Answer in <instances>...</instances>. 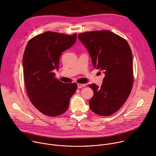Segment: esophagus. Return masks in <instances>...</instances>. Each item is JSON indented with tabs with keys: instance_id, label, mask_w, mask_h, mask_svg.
<instances>
[{
	"instance_id": "obj_1",
	"label": "esophagus",
	"mask_w": 156,
	"mask_h": 156,
	"mask_svg": "<svg viewBox=\"0 0 156 156\" xmlns=\"http://www.w3.org/2000/svg\"><path fill=\"white\" fill-rule=\"evenodd\" d=\"M86 86V84H81V83H78V87L81 88L83 87H84Z\"/></svg>"
}]
</instances>
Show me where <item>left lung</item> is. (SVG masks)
I'll return each mask as SVG.
<instances>
[{"instance_id": "8db88e82", "label": "left lung", "mask_w": 156, "mask_h": 156, "mask_svg": "<svg viewBox=\"0 0 156 156\" xmlns=\"http://www.w3.org/2000/svg\"><path fill=\"white\" fill-rule=\"evenodd\" d=\"M80 40L90 53L93 66L105 73L99 87L89 85L94 92L89 102L95 114L109 116L115 113L126 102L133 84V55L128 42L107 30L78 34Z\"/></svg>"}]
</instances>
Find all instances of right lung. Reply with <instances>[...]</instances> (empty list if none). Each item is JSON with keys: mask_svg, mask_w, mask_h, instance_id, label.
I'll return each mask as SVG.
<instances>
[{"mask_svg": "<svg viewBox=\"0 0 156 156\" xmlns=\"http://www.w3.org/2000/svg\"><path fill=\"white\" fill-rule=\"evenodd\" d=\"M77 34L46 31L31 38L25 48L23 76L28 98L44 115H60L67 110L77 84L63 83L55 77L62 53L72 46Z\"/></svg>", "mask_w": 156, "mask_h": 156, "instance_id": "add662e5", "label": "right lung"}]
</instances>
